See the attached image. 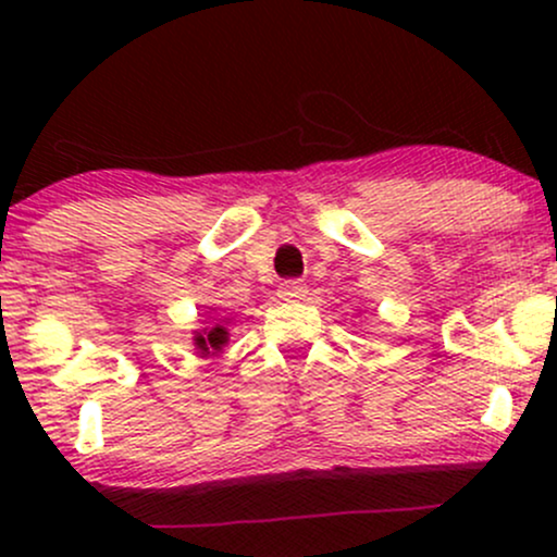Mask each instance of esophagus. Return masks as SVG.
<instances>
[{
    "mask_svg": "<svg viewBox=\"0 0 557 557\" xmlns=\"http://www.w3.org/2000/svg\"><path fill=\"white\" fill-rule=\"evenodd\" d=\"M277 293L283 300H300L306 296V285L300 280H285V283H280Z\"/></svg>",
    "mask_w": 557,
    "mask_h": 557,
    "instance_id": "1",
    "label": "esophagus"
}]
</instances>
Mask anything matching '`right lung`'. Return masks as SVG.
I'll return each mask as SVG.
<instances>
[{
	"instance_id": "1",
	"label": "right lung",
	"mask_w": 557,
	"mask_h": 557,
	"mask_svg": "<svg viewBox=\"0 0 557 557\" xmlns=\"http://www.w3.org/2000/svg\"><path fill=\"white\" fill-rule=\"evenodd\" d=\"M227 337L230 332L225 327V322H214L212 327H203V330H196L194 332V345H196V354L201 356H214L220 354L222 348L227 345Z\"/></svg>"
}]
</instances>
